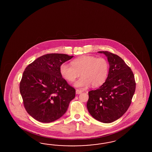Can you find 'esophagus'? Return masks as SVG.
Here are the masks:
<instances>
[{"instance_id": "34e87169", "label": "esophagus", "mask_w": 152, "mask_h": 152, "mask_svg": "<svg viewBox=\"0 0 152 152\" xmlns=\"http://www.w3.org/2000/svg\"><path fill=\"white\" fill-rule=\"evenodd\" d=\"M83 92V90H81L77 89V90H76V94H81Z\"/></svg>"}]
</instances>
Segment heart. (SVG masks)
<instances>
[{
    "label": "heart",
    "mask_w": 152,
    "mask_h": 152,
    "mask_svg": "<svg viewBox=\"0 0 152 152\" xmlns=\"http://www.w3.org/2000/svg\"><path fill=\"white\" fill-rule=\"evenodd\" d=\"M109 69V63L105 58L83 56L73 60L71 65L62 64L60 69L62 76L69 82L74 81L80 74L81 77L74 84L77 88H85L90 84L97 88L105 82Z\"/></svg>",
    "instance_id": "b5f03b06"
}]
</instances>
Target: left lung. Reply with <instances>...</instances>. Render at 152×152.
Wrapping results in <instances>:
<instances>
[{
  "label": "left lung",
  "mask_w": 152,
  "mask_h": 152,
  "mask_svg": "<svg viewBox=\"0 0 152 152\" xmlns=\"http://www.w3.org/2000/svg\"><path fill=\"white\" fill-rule=\"evenodd\" d=\"M106 55L109 71L105 82L88 92L87 108L95 119L110 123L123 115L130 105L136 83L131 69L119 56L108 51H99Z\"/></svg>",
  "instance_id": "obj_1"
}]
</instances>
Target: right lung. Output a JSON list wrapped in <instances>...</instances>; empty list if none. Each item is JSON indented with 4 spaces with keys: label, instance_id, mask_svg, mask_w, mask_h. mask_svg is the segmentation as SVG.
I'll list each match as a JSON object with an SVG mask.
<instances>
[{
    "label": "right lung",
    "instance_id": "1",
    "mask_svg": "<svg viewBox=\"0 0 152 152\" xmlns=\"http://www.w3.org/2000/svg\"><path fill=\"white\" fill-rule=\"evenodd\" d=\"M74 56L50 53L29 64L23 72L19 89L28 113L42 123L58 119L75 96V89L62 78L60 66Z\"/></svg>",
    "mask_w": 152,
    "mask_h": 152
}]
</instances>
